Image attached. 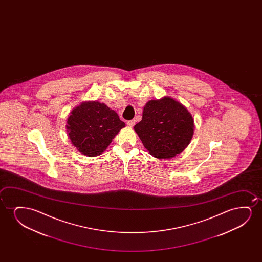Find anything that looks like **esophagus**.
Listing matches in <instances>:
<instances>
[{
	"instance_id": "34e87169",
	"label": "esophagus",
	"mask_w": 262,
	"mask_h": 262,
	"mask_svg": "<svg viewBox=\"0 0 262 262\" xmlns=\"http://www.w3.org/2000/svg\"><path fill=\"white\" fill-rule=\"evenodd\" d=\"M135 122H136L135 120H130V121L127 122V125L129 126V128H132V127H133L134 124H135Z\"/></svg>"
}]
</instances>
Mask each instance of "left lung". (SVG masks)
I'll return each instance as SVG.
<instances>
[{
  "instance_id": "8db88e82",
  "label": "left lung",
  "mask_w": 262,
  "mask_h": 262,
  "mask_svg": "<svg viewBox=\"0 0 262 262\" xmlns=\"http://www.w3.org/2000/svg\"><path fill=\"white\" fill-rule=\"evenodd\" d=\"M134 130L149 154L158 159H170L190 144L193 117L179 101L164 97L145 104L142 120Z\"/></svg>"
}]
</instances>
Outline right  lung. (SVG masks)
Segmentation results:
<instances>
[{
  "instance_id": "obj_1",
  "label": "right lung",
  "mask_w": 262,
  "mask_h": 262,
  "mask_svg": "<svg viewBox=\"0 0 262 262\" xmlns=\"http://www.w3.org/2000/svg\"><path fill=\"white\" fill-rule=\"evenodd\" d=\"M124 127L116 112L97 100L84 101L73 108L66 124L72 145L92 158L102 154Z\"/></svg>"
}]
</instances>
